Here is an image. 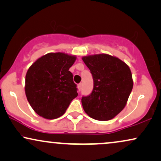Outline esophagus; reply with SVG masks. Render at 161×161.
Returning <instances> with one entry per match:
<instances>
[{"instance_id": "obj_1", "label": "esophagus", "mask_w": 161, "mask_h": 161, "mask_svg": "<svg viewBox=\"0 0 161 161\" xmlns=\"http://www.w3.org/2000/svg\"><path fill=\"white\" fill-rule=\"evenodd\" d=\"M82 83H79V84L78 85V89L79 91H80L81 89H82Z\"/></svg>"}]
</instances>
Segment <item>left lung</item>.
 <instances>
[{"label": "left lung", "instance_id": "obj_1", "mask_svg": "<svg viewBox=\"0 0 161 161\" xmlns=\"http://www.w3.org/2000/svg\"><path fill=\"white\" fill-rule=\"evenodd\" d=\"M82 60L93 79V91L82 97L83 109L93 119H113L125 107L133 87L130 68L108 54L84 57Z\"/></svg>", "mask_w": 161, "mask_h": 161}]
</instances>
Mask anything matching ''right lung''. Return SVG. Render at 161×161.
<instances>
[{"instance_id":"right-lung-1","label":"right lung","mask_w":161,"mask_h":161,"mask_svg":"<svg viewBox=\"0 0 161 161\" xmlns=\"http://www.w3.org/2000/svg\"><path fill=\"white\" fill-rule=\"evenodd\" d=\"M76 59L63 53H49L29 68L25 76V96L40 116L48 119L59 118L78 96L77 85L69 70Z\"/></svg>"}]
</instances>
